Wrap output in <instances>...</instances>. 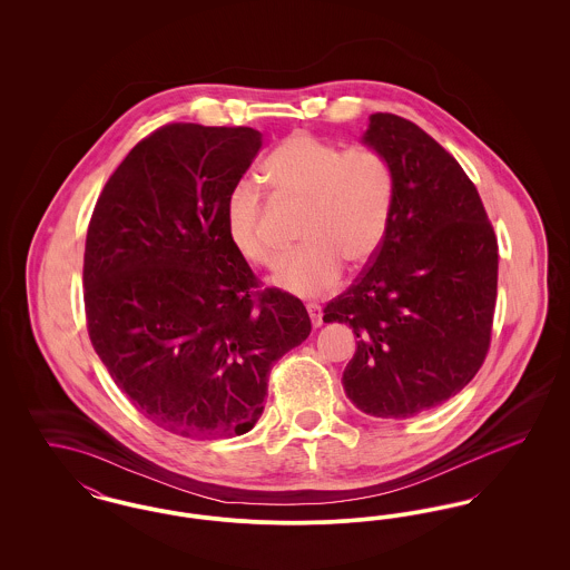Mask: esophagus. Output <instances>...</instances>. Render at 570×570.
<instances>
[{
	"instance_id": "obj_1",
	"label": "esophagus",
	"mask_w": 570,
	"mask_h": 570,
	"mask_svg": "<svg viewBox=\"0 0 570 570\" xmlns=\"http://www.w3.org/2000/svg\"><path fill=\"white\" fill-rule=\"evenodd\" d=\"M307 314H309V318H312V325H323V309H321L318 303H307Z\"/></svg>"
}]
</instances>
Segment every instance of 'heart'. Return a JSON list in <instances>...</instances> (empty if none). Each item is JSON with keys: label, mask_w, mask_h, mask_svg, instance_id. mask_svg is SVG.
I'll return each instance as SVG.
<instances>
[{"label": "heart", "mask_w": 570, "mask_h": 570, "mask_svg": "<svg viewBox=\"0 0 570 570\" xmlns=\"http://www.w3.org/2000/svg\"><path fill=\"white\" fill-rule=\"evenodd\" d=\"M277 198L303 203L301 239L273 284L297 297H321L340 284L344 261L361 267L384 242L395 179L374 147H351L309 135L286 136L263 164ZM265 200L252 181H239L226 200V230L247 263L275 267L279 249L265 233Z\"/></svg>", "instance_id": "b5f03b06"}]
</instances>
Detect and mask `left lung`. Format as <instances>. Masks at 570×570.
<instances>
[{
  "mask_svg": "<svg viewBox=\"0 0 570 570\" xmlns=\"http://www.w3.org/2000/svg\"><path fill=\"white\" fill-rule=\"evenodd\" d=\"M363 142L393 168L384 242L325 323L353 326L344 370L354 406L410 419L444 404L476 376L491 342L498 239L460 163L416 124L374 112Z\"/></svg>",
  "mask_w": 570,
  "mask_h": 570,
  "instance_id": "1",
  "label": "left lung"
}]
</instances>
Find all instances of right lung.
<instances>
[{
    "label": "right lung",
    "mask_w": 570,
    "mask_h": 570,
    "mask_svg": "<svg viewBox=\"0 0 570 570\" xmlns=\"http://www.w3.org/2000/svg\"><path fill=\"white\" fill-rule=\"evenodd\" d=\"M254 128L168 124L136 142L89 219L82 284L94 351L166 432L230 438L265 410L273 363L312 331L305 305L233 247L226 200Z\"/></svg>",
    "instance_id": "obj_1"
}]
</instances>
